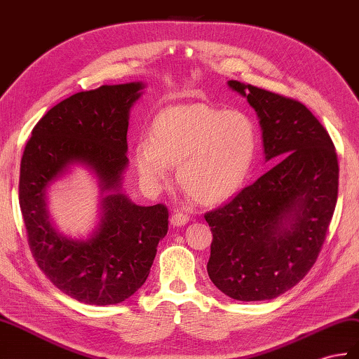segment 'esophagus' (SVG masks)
Returning <instances> with one entry per match:
<instances>
[{
    "label": "esophagus",
    "instance_id": "1",
    "mask_svg": "<svg viewBox=\"0 0 359 359\" xmlns=\"http://www.w3.org/2000/svg\"><path fill=\"white\" fill-rule=\"evenodd\" d=\"M189 220V215L185 212H174L171 215V224L172 226H183V224H187Z\"/></svg>",
    "mask_w": 359,
    "mask_h": 359
}]
</instances>
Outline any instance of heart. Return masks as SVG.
I'll return each instance as SVG.
<instances>
[{
	"label": "heart",
	"instance_id": "1",
	"mask_svg": "<svg viewBox=\"0 0 359 359\" xmlns=\"http://www.w3.org/2000/svg\"><path fill=\"white\" fill-rule=\"evenodd\" d=\"M255 151L257 128L248 114L182 105L159 114L153 137L137 144L136 163L142 179L154 187L180 162L182 185L202 202H215L243 183Z\"/></svg>",
	"mask_w": 359,
	"mask_h": 359
}]
</instances>
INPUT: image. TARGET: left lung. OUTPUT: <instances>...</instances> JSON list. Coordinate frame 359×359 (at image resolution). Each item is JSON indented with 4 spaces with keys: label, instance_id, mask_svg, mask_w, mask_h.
<instances>
[{
    "label": "left lung",
    "instance_id": "left-lung-1",
    "mask_svg": "<svg viewBox=\"0 0 359 359\" xmlns=\"http://www.w3.org/2000/svg\"><path fill=\"white\" fill-rule=\"evenodd\" d=\"M260 118L266 161L280 162L229 202L205 212L208 275L238 302L272 299L318 258L338 198L339 166L327 130L299 101L229 81Z\"/></svg>",
    "mask_w": 359,
    "mask_h": 359
}]
</instances>
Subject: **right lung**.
Here are the masks:
<instances>
[{"mask_svg":"<svg viewBox=\"0 0 359 359\" xmlns=\"http://www.w3.org/2000/svg\"><path fill=\"white\" fill-rule=\"evenodd\" d=\"M142 84L102 86L64 99L43 116L24 148L20 208L29 248L50 281L86 304H118L144 285L168 232V206H137L121 193L104 198L96 234L73 241L48 222L47 187L74 162L87 163L102 189L118 191L127 166L128 111Z\"/></svg>","mask_w":359,"mask_h":359,"instance_id":"right-lung-1","label":"right lung"}]
</instances>
